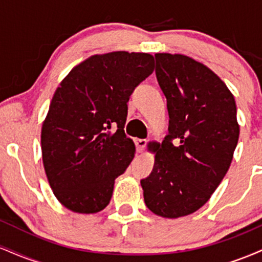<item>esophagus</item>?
<instances>
[{"mask_svg": "<svg viewBox=\"0 0 262 262\" xmlns=\"http://www.w3.org/2000/svg\"><path fill=\"white\" fill-rule=\"evenodd\" d=\"M135 145H137V151L143 152L144 149L146 146V140L145 139H137L135 140Z\"/></svg>", "mask_w": 262, "mask_h": 262, "instance_id": "34e87169", "label": "esophagus"}]
</instances>
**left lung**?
<instances>
[{
	"label": "left lung",
	"mask_w": 262,
	"mask_h": 262,
	"mask_svg": "<svg viewBox=\"0 0 262 262\" xmlns=\"http://www.w3.org/2000/svg\"><path fill=\"white\" fill-rule=\"evenodd\" d=\"M155 59L169 134L152 149L154 167L140 183L146 207L173 219L208 202L229 170L240 127L233 93L208 66L182 54L156 53Z\"/></svg>",
	"instance_id": "1"
}]
</instances>
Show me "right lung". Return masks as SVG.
Here are the masks:
<instances>
[{"label": "right lung", "mask_w": 262, "mask_h": 262, "mask_svg": "<svg viewBox=\"0 0 262 262\" xmlns=\"http://www.w3.org/2000/svg\"><path fill=\"white\" fill-rule=\"evenodd\" d=\"M152 71L151 54L112 52L83 60L60 82L40 139L48 181L68 209L92 214L108 206L135 154L124 133L127 103Z\"/></svg>", "instance_id": "add662e5"}]
</instances>
